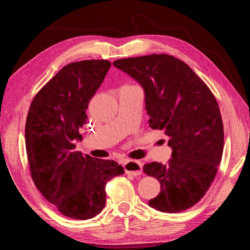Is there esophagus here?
<instances>
[{
    "mask_svg": "<svg viewBox=\"0 0 250 250\" xmlns=\"http://www.w3.org/2000/svg\"><path fill=\"white\" fill-rule=\"evenodd\" d=\"M123 167L126 174H130L133 176H138L142 173V163L139 161L127 160L124 162Z\"/></svg>",
    "mask_w": 250,
    "mask_h": 250,
    "instance_id": "obj_1",
    "label": "esophagus"
}]
</instances>
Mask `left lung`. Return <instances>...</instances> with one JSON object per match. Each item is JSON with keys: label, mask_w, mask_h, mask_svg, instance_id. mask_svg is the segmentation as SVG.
I'll use <instances>...</instances> for the list:
<instances>
[{"label": "left lung", "mask_w": 250, "mask_h": 250, "mask_svg": "<svg viewBox=\"0 0 250 250\" xmlns=\"http://www.w3.org/2000/svg\"><path fill=\"white\" fill-rule=\"evenodd\" d=\"M113 65L143 86L149 126L164 130L173 150L166 165H144V172L161 184L149 206L165 213L192 208L208 192L222 158L224 131L215 96L190 66L171 55L118 59Z\"/></svg>", "instance_id": "left-lung-1"}]
</instances>
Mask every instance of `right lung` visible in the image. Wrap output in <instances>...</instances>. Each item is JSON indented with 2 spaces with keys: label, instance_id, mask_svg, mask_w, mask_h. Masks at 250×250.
<instances>
[{
  "label": "right lung",
  "instance_id": "obj_1",
  "mask_svg": "<svg viewBox=\"0 0 250 250\" xmlns=\"http://www.w3.org/2000/svg\"><path fill=\"white\" fill-rule=\"evenodd\" d=\"M110 65L104 59L66 64L35 95L26 120V150L36 188L59 213L78 220L100 213L107 181L124 173L115 161L73 151L89 100Z\"/></svg>",
  "mask_w": 250,
  "mask_h": 250
}]
</instances>
